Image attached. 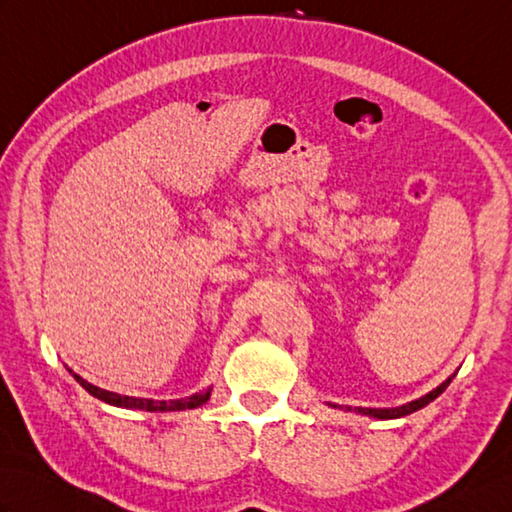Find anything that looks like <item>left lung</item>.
<instances>
[{
    "label": "left lung",
    "mask_w": 512,
    "mask_h": 512,
    "mask_svg": "<svg viewBox=\"0 0 512 512\" xmlns=\"http://www.w3.org/2000/svg\"><path fill=\"white\" fill-rule=\"evenodd\" d=\"M451 380H453V376H451V378H447V380H444V383H442L440 387H436V389H433V391H429V394H424L422 398L407 402V405L391 407V409H367V407H354V411H356V413H363V416H369V418H378V420H391V418H402V416H409V413H413V411L422 409L424 405H429L431 400H436V398L442 394V391L449 387ZM328 405H330V407H334V409H347V411H352V407H341V405H334V402H328Z\"/></svg>",
    "instance_id": "8db88e82"
}]
</instances>
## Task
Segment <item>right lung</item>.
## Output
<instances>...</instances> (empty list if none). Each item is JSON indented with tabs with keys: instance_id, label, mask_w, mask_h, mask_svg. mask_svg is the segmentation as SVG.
Masks as SVG:
<instances>
[{
	"instance_id": "add662e5",
	"label": "right lung",
	"mask_w": 512,
	"mask_h": 512,
	"mask_svg": "<svg viewBox=\"0 0 512 512\" xmlns=\"http://www.w3.org/2000/svg\"><path fill=\"white\" fill-rule=\"evenodd\" d=\"M70 374L74 376L76 383H79L88 394H92L94 398H99L107 405H114V407H125V409H143V411H184V409H195L204 405L206 400L211 396V389L202 391V394H193L189 398H180V400H151V398H134V396H121V394H114V391H107L96 387L88 380H83L79 374H74L70 369Z\"/></svg>"
}]
</instances>
